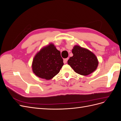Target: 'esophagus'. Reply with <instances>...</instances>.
Listing matches in <instances>:
<instances>
[{
    "label": "esophagus",
    "mask_w": 121,
    "mask_h": 121,
    "mask_svg": "<svg viewBox=\"0 0 121 121\" xmlns=\"http://www.w3.org/2000/svg\"><path fill=\"white\" fill-rule=\"evenodd\" d=\"M68 60H69V58H65V59H64V64L67 63V61H68Z\"/></svg>",
    "instance_id": "obj_1"
}]
</instances>
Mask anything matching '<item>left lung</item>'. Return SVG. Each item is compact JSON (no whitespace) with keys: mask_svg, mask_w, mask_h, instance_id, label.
I'll use <instances>...</instances> for the list:
<instances>
[{"mask_svg":"<svg viewBox=\"0 0 121 121\" xmlns=\"http://www.w3.org/2000/svg\"><path fill=\"white\" fill-rule=\"evenodd\" d=\"M73 56L68 60V64L78 74L87 76L96 69L98 61L96 56L90 51L76 45L72 49Z\"/></svg>","mask_w":121,"mask_h":121,"instance_id":"obj_1","label":"left lung"}]
</instances>
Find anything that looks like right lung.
Returning a JSON list of instances; mask_svg holds the SVG:
<instances>
[{
  "label": "right lung",
  "instance_id": "1",
  "mask_svg": "<svg viewBox=\"0 0 121 121\" xmlns=\"http://www.w3.org/2000/svg\"><path fill=\"white\" fill-rule=\"evenodd\" d=\"M64 65L60 52L53 44L44 47L35 56L32 69L39 77L50 80L60 72Z\"/></svg>",
  "mask_w": 121,
  "mask_h": 121
}]
</instances>
